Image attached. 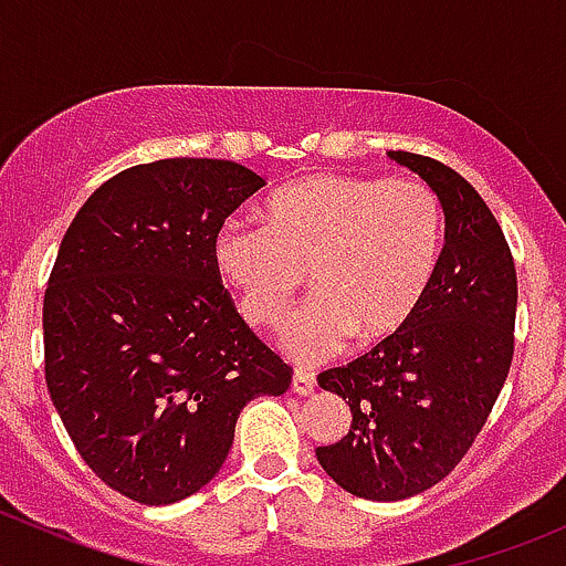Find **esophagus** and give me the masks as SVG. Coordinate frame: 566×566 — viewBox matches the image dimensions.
I'll return each instance as SVG.
<instances>
[{
	"instance_id": "esophagus-1",
	"label": "esophagus",
	"mask_w": 566,
	"mask_h": 566,
	"mask_svg": "<svg viewBox=\"0 0 566 566\" xmlns=\"http://www.w3.org/2000/svg\"><path fill=\"white\" fill-rule=\"evenodd\" d=\"M315 386H317L315 375L304 373V369H295V373H293V384H290V389H293V394H298V397H306V394L315 391Z\"/></svg>"
}]
</instances>
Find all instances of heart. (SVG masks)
<instances>
[{
  "label": "heart",
  "instance_id": "obj_1",
  "mask_svg": "<svg viewBox=\"0 0 566 566\" xmlns=\"http://www.w3.org/2000/svg\"><path fill=\"white\" fill-rule=\"evenodd\" d=\"M265 227L227 219L210 256L241 315L279 328L310 284L315 301L282 334L287 356L315 364L347 342L397 339L424 304L443 251L438 193L413 177L312 175L273 193Z\"/></svg>",
  "mask_w": 566,
  "mask_h": 566
}]
</instances>
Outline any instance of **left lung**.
Instances as JSON below:
<instances>
[{
	"instance_id": "obj_1",
	"label": "left lung",
	"mask_w": 566,
	"mask_h": 566,
	"mask_svg": "<svg viewBox=\"0 0 566 566\" xmlns=\"http://www.w3.org/2000/svg\"><path fill=\"white\" fill-rule=\"evenodd\" d=\"M389 158L438 193L447 243L408 328L317 378L353 413L342 441L317 447V462L342 490L369 501L410 499L454 471L504 389L515 350L517 276L495 216L447 164L402 150Z\"/></svg>"
}]
</instances>
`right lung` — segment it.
Wrapping results in <instances>:
<instances>
[{"mask_svg":"<svg viewBox=\"0 0 566 566\" xmlns=\"http://www.w3.org/2000/svg\"><path fill=\"white\" fill-rule=\"evenodd\" d=\"M262 186L219 158L139 164L95 188L56 251L45 386L82 460L139 504L202 490L243 405L290 386L210 256L216 230Z\"/></svg>","mask_w":566,"mask_h":566,"instance_id":"obj_1","label":"right lung"}]
</instances>
